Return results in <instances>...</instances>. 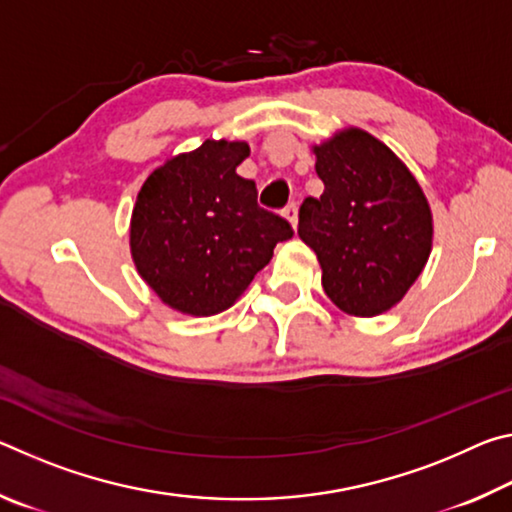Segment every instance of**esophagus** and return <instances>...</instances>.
Masks as SVG:
<instances>
[{
	"instance_id": "1",
	"label": "esophagus",
	"mask_w": 512,
	"mask_h": 512,
	"mask_svg": "<svg viewBox=\"0 0 512 512\" xmlns=\"http://www.w3.org/2000/svg\"><path fill=\"white\" fill-rule=\"evenodd\" d=\"M284 216H287L289 223L293 225V228H296V225H298V203L296 201H291L287 207H284Z\"/></svg>"
}]
</instances>
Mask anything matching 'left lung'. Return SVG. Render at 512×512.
I'll use <instances>...</instances> for the list:
<instances>
[{
  "label": "left lung",
  "instance_id": "8db88e82",
  "mask_svg": "<svg viewBox=\"0 0 512 512\" xmlns=\"http://www.w3.org/2000/svg\"><path fill=\"white\" fill-rule=\"evenodd\" d=\"M325 192L305 198L298 235L323 268V289L350 316H379L418 280L431 253L427 198L404 162L361 128L314 146Z\"/></svg>",
  "mask_w": 512,
  "mask_h": 512
}]
</instances>
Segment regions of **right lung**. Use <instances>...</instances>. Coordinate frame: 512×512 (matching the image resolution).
I'll list each match as a JSON object with an SVG mask.
<instances>
[{
    "label": "right lung",
    "instance_id": "right-lung-1",
    "mask_svg": "<svg viewBox=\"0 0 512 512\" xmlns=\"http://www.w3.org/2000/svg\"><path fill=\"white\" fill-rule=\"evenodd\" d=\"M246 142L205 140L155 169L137 194L131 255L142 280L171 309L212 316L235 305L273 248L293 237L280 214L257 205L237 167Z\"/></svg>",
    "mask_w": 512,
    "mask_h": 512
}]
</instances>
